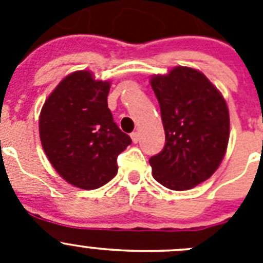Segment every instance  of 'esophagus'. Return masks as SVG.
<instances>
[{
    "label": "esophagus",
    "mask_w": 263,
    "mask_h": 263,
    "mask_svg": "<svg viewBox=\"0 0 263 263\" xmlns=\"http://www.w3.org/2000/svg\"><path fill=\"white\" fill-rule=\"evenodd\" d=\"M130 137H132V141H133L134 143H138L141 134H139V132H134V133H132V136Z\"/></svg>",
    "instance_id": "1"
}]
</instances>
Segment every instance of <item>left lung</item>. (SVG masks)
Masks as SVG:
<instances>
[{
    "mask_svg": "<svg viewBox=\"0 0 263 263\" xmlns=\"http://www.w3.org/2000/svg\"><path fill=\"white\" fill-rule=\"evenodd\" d=\"M166 143L150 158L153 176L174 191L210 179L221 164L229 142V110L221 92L203 72L178 66L153 75Z\"/></svg>",
    "mask_w": 263,
    "mask_h": 263,
    "instance_id": "8db88e82",
    "label": "left lung"
}]
</instances>
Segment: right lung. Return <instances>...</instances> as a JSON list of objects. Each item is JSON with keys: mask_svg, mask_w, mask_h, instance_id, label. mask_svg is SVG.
Instances as JSON below:
<instances>
[{"mask_svg": "<svg viewBox=\"0 0 263 263\" xmlns=\"http://www.w3.org/2000/svg\"><path fill=\"white\" fill-rule=\"evenodd\" d=\"M110 81L90 71L67 75L46 99L39 137L51 166L67 183L96 190L117 174V157L132 143L108 108Z\"/></svg>", "mask_w": 263, "mask_h": 263, "instance_id": "right-lung-1", "label": "right lung"}]
</instances>
